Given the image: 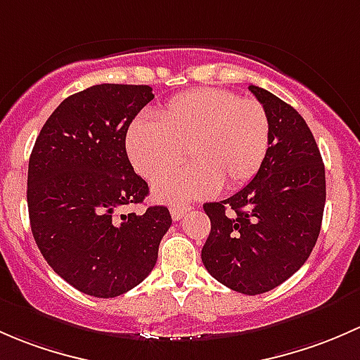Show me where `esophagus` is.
Wrapping results in <instances>:
<instances>
[{
	"label": "esophagus",
	"mask_w": 360,
	"mask_h": 360,
	"mask_svg": "<svg viewBox=\"0 0 360 360\" xmlns=\"http://www.w3.org/2000/svg\"><path fill=\"white\" fill-rule=\"evenodd\" d=\"M191 210V206L188 205H181V206H172L169 207V213H172V218L173 220H180L181 217H184L187 211Z\"/></svg>",
	"instance_id": "obj_1"
}]
</instances>
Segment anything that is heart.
<instances>
[{"label":"heart","instance_id":"obj_1","mask_svg":"<svg viewBox=\"0 0 360 360\" xmlns=\"http://www.w3.org/2000/svg\"><path fill=\"white\" fill-rule=\"evenodd\" d=\"M270 124L258 100L218 88H199L172 98L159 120H136L126 150L147 180L191 155V166L166 173L154 184L159 201L185 205L243 187L260 169L269 150Z\"/></svg>","mask_w":360,"mask_h":360}]
</instances>
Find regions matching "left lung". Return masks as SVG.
<instances>
[{"mask_svg": "<svg viewBox=\"0 0 360 360\" xmlns=\"http://www.w3.org/2000/svg\"><path fill=\"white\" fill-rule=\"evenodd\" d=\"M250 91L269 116V150L246 187L205 205L211 231L201 258L224 286L260 295L290 279L312 253L326 205V172L305 120L270 91L255 84Z\"/></svg>", "mask_w": 360, "mask_h": 360, "instance_id": "1", "label": "left lung"}]
</instances>
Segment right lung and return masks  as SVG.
<instances>
[{
    "label": "right lung",
    "instance_id": "right-lung-1",
    "mask_svg": "<svg viewBox=\"0 0 360 360\" xmlns=\"http://www.w3.org/2000/svg\"><path fill=\"white\" fill-rule=\"evenodd\" d=\"M153 98L147 84H95L65 98L32 147V236L48 265L84 295L114 298L142 283L172 225L166 206L117 214L149 194L126 154V133Z\"/></svg>",
    "mask_w": 360,
    "mask_h": 360
}]
</instances>
